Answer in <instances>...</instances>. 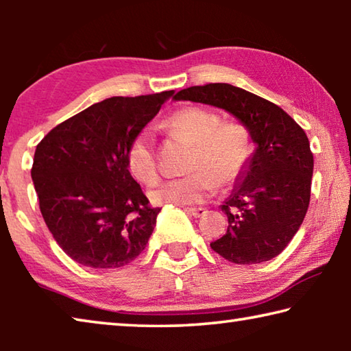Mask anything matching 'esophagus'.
<instances>
[{
    "mask_svg": "<svg viewBox=\"0 0 351 351\" xmlns=\"http://www.w3.org/2000/svg\"><path fill=\"white\" fill-rule=\"evenodd\" d=\"M186 212H189L190 215H193V217H204L206 213H207V210L204 209V207H186Z\"/></svg>",
    "mask_w": 351,
    "mask_h": 351,
    "instance_id": "34e87169",
    "label": "esophagus"
}]
</instances>
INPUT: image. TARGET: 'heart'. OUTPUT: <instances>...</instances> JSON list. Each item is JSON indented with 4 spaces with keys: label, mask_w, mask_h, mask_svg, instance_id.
I'll list each match as a JSON object with an SVG mask.
<instances>
[{
    "label": "heart",
    "mask_w": 351,
    "mask_h": 351,
    "mask_svg": "<svg viewBox=\"0 0 351 351\" xmlns=\"http://www.w3.org/2000/svg\"><path fill=\"white\" fill-rule=\"evenodd\" d=\"M171 132L193 144L189 170L192 173L162 182L152 190L156 204L201 203L221 186H232L246 173L254 154L249 130L234 121H223L219 112L204 106H184L165 121ZM127 167L136 180L153 186L159 180L154 136L142 128L127 148Z\"/></svg>",
    "instance_id": "b5f03b06"
}]
</instances>
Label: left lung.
Wrapping results in <instances>:
<instances>
[{"mask_svg": "<svg viewBox=\"0 0 351 351\" xmlns=\"http://www.w3.org/2000/svg\"><path fill=\"white\" fill-rule=\"evenodd\" d=\"M173 99L232 112L257 144L245 181L221 206L228 230L210 247L237 265L274 258L293 240L310 206L314 159L304 128L278 105L229 83L190 86Z\"/></svg>", "mask_w": 351, "mask_h": 351, "instance_id": "left-lung-1", "label": "left lung"}]
</instances>
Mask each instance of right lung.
<instances>
[{"mask_svg": "<svg viewBox=\"0 0 351 351\" xmlns=\"http://www.w3.org/2000/svg\"><path fill=\"white\" fill-rule=\"evenodd\" d=\"M171 94L102 100L58 123L37 145L31 175L40 212L77 263L121 268L145 249L161 209L133 180L125 154Z\"/></svg>", "mask_w": 351, "mask_h": 351, "instance_id": "add662e5", "label": "right lung"}]
</instances>
